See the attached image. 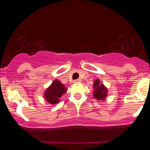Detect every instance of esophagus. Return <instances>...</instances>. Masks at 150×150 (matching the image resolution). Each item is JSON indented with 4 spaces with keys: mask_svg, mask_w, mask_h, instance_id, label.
I'll use <instances>...</instances> for the list:
<instances>
[{
    "mask_svg": "<svg viewBox=\"0 0 150 150\" xmlns=\"http://www.w3.org/2000/svg\"><path fill=\"white\" fill-rule=\"evenodd\" d=\"M80 80H74V83H79V82H80Z\"/></svg>",
    "mask_w": 150,
    "mask_h": 150,
    "instance_id": "1",
    "label": "esophagus"
}]
</instances>
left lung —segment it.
Masks as SVG:
<instances>
[{"label":"left lung","mask_w":150,"mask_h":150,"mask_svg":"<svg viewBox=\"0 0 150 150\" xmlns=\"http://www.w3.org/2000/svg\"><path fill=\"white\" fill-rule=\"evenodd\" d=\"M92 87L94 89L93 97L95 98L97 101H104L106 100L108 95V89L99 78L94 80Z\"/></svg>","instance_id":"8db88e82"}]
</instances>
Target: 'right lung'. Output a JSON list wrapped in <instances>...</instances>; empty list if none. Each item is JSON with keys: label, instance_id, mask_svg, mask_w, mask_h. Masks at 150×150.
<instances>
[{"label": "right lung", "instance_id": "obj_1", "mask_svg": "<svg viewBox=\"0 0 150 150\" xmlns=\"http://www.w3.org/2000/svg\"><path fill=\"white\" fill-rule=\"evenodd\" d=\"M67 90L68 89L61 82L58 80H54L44 92V98L50 104H56L61 101L60 99L65 93H66Z\"/></svg>", "mask_w": 150, "mask_h": 150}]
</instances>
